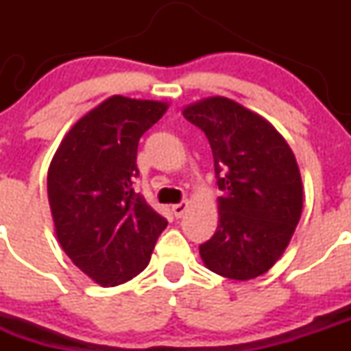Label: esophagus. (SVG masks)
<instances>
[{
  "mask_svg": "<svg viewBox=\"0 0 351 351\" xmlns=\"http://www.w3.org/2000/svg\"><path fill=\"white\" fill-rule=\"evenodd\" d=\"M186 207H189V202H180V204H175L171 207L173 215H175L176 219L183 217V214H185V212H186Z\"/></svg>",
  "mask_w": 351,
  "mask_h": 351,
  "instance_id": "obj_1",
  "label": "esophagus"
}]
</instances>
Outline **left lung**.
Instances as JSON below:
<instances>
[{"label":"left lung","instance_id":"left-lung-1","mask_svg":"<svg viewBox=\"0 0 351 351\" xmlns=\"http://www.w3.org/2000/svg\"><path fill=\"white\" fill-rule=\"evenodd\" d=\"M183 117L208 139L224 193L217 229L200 244L202 260L232 280L260 277L282 256L302 214L295 156L268 120L229 98H205Z\"/></svg>","mask_w":351,"mask_h":351}]
</instances>
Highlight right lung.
<instances>
[{
	"label": "right lung",
	"mask_w": 351,
	"mask_h": 351,
	"mask_svg": "<svg viewBox=\"0 0 351 351\" xmlns=\"http://www.w3.org/2000/svg\"><path fill=\"white\" fill-rule=\"evenodd\" d=\"M168 105L115 95L66 134L47 173L56 234L81 271L115 287L147 267L168 226L132 189L139 139Z\"/></svg>",
	"instance_id": "1"
}]
</instances>
